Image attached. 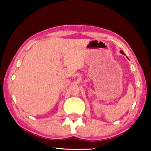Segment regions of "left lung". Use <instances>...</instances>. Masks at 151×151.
Returning a JSON list of instances; mask_svg holds the SVG:
<instances>
[{
	"instance_id": "left-lung-1",
	"label": "left lung",
	"mask_w": 151,
	"mask_h": 151,
	"mask_svg": "<svg viewBox=\"0 0 151 151\" xmlns=\"http://www.w3.org/2000/svg\"><path fill=\"white\" fill-rule=\"evenodd\" d=\"M120 53H122V54L124 55V51H120ZM127 58H128V57H127Z\"/></svg>"
}]
</instances>
